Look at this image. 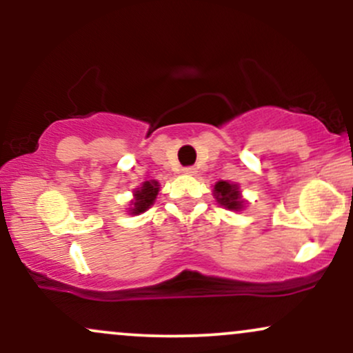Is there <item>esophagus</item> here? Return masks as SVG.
Returning a JSON list of instances; mask_svg holds the SVG:
<instances>
[{"mask_svg": "<svg viewBox=\"0 0 353 353\" xmlns=\"http://www.w3.org/2000/svg\"><path fill=\"white\" fill-rule=\"evenodd\" d=\"M182 172L188 174V176H194V174H196L197 171H196V168H184V169H182Z\"/></svg>", "mask_w": 353, "mask_h": 353, "instance_id": "obj_1", "label": "esophagus"}]
</instances>
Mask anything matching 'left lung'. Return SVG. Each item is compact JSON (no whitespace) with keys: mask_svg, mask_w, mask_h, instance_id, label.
<instances>
[{"mask_svg":"<svg viewBox=\"0 0 353 353\" xmlns=\"http://www.w3.org/2000/svg\"><path fill=\"white\" fill-rule=\"evenodd\" d=\"M214 196H216L219 204L224 205L229 210H242L245 205V202L241 197L239 185L230 184L228 181H219L214 185Z\"/></svg>","mask_w":353,"mask_h":353,"instance_id":"1","label":"left lung"}]
</instances>
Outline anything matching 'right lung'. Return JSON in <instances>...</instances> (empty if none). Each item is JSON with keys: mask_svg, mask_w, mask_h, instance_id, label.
Returning <instances> with one entry per match:
<instances>
[{"mask_svg": "<svg viewBox=\"0 0 353 353\" xmlns=\"http://www.w3.org/2000/svg\"><path fill=\"white\" fill-rule=\"evenodd\" d=\"M157 192H159V182L145 181L141 188L134 190V201L131 202V214H141L148 210L156 201Z\"/></svg>", "mask_w": 353, "mask_h": 353, "instance_id": "1", "label": "right lung"}]
</instances>
